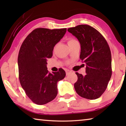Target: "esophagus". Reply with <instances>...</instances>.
<instances>
[{
	"instance_id": "obj_1",
	"label": "esophagus",
	"mask_w": 126,
	"mask_h": 126,
	"mask_svg": "<svg viewBox=\"0 0 126 126\" xmlns=\"http://www.w3.org/2000/svg\"><path fill=\"white\" fill-rule=\"evenodd\" d=\"M65 72H66V75L68 76V75H69V74L71 73L72 71H69V70H68V69H66L65 70Z\"/></svg>"
}]
</instances>
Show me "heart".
<instances>
[{
  "instance_id": "1",
  "label": "heart",
  "mask_w": 126,
  "mask_h": 126,
  "mask_svg": "<svg viewBox=\"0 0 126 126\" xmlns=\"http://www.w3.org/2000/svg\"><path fill=\"white\" fill-rule=\"evenodd\" d=\"M77 41L76 39H74V38H69V39H68V44L69 46H71L72 44L75 43L76 42H77Z\"/></svg>"
}]
</instances>
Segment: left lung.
<instances>
[{
    "instance_id": "obj_1",
    "label": "left lung",
    "mask_w": 126,
    "mask_h": 126,
    "mask_svg": "<svg viewBox=\"0 0 126 126\" xmlns=\"http://www.w3.org/2000/svg\"><path fill=\"white\" fill-rule=\"evenodd\" d=\"M68 31L80 44V59L86 64L85 76L76 72V92L88 99L98 98L106 91L112 76V58L109 46L98 31L88 25H79Z\"/></svg>"
}]
</instances>
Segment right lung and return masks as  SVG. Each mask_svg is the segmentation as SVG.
I'll return each instance as SVG.
<instances>
[{
	"instance_id": "add662e5",
	"label": "right lung",
	"mask_w": 126,
	"mask_h": 126,
	"mask_svg": "<svg viewBox=\"0 0 126 126\" xmlns=\"http://www.w3.org/2000/svg\"><path fill=\"white\" fill-rule=\"evenodd\" d=\"M66 31V28H37L27 36L20 47L18 58L19 79L27 96L38 105L45 104L56 97L57 82L65 76L62 68L57 72L49 73L47 61L52 57L54 46Z\"/></svg>"
}]
</instances>
